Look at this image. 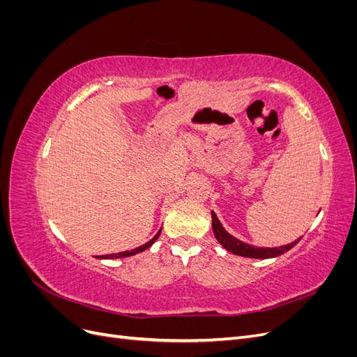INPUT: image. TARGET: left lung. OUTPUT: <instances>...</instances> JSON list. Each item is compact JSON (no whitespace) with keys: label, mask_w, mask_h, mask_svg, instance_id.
I'll return each mask as SVG.
<instances>
[{"label":"left lung","mask_w":357,"mask_h":357,"mask_svg":"<svg viewBox=\"0 0 357 357\" xmlns=\"http://www.w3.org/2000/svg\"><path fill=\"white\" fill-rule=\"evenodd\" d=\"M211 220H213V223H211L213 234L215 236V240H218L223 245V248H226V250L236 255V256L253 257V259L277 257L280 255L289 252L291 247H295L301 241V238H298L295 241H291L290 244H286L282 247H255V245L240 241L238 238H235V236L226 232V229L222 226L220 220L218 219V215H215L214 211H211Z\"/></svg>","instance_id":"1"}]
</instances>
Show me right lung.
Returning a JSON list of instances; mask_svg holds the SVG:
<instances>
[{"label":"right lung","mask_w":357,"mask_h":357,"mask_svg":"<svg viewBox=\"0 0 357 357\" xmlns=\"http://www.w3.org/2000/svg\"><path fill=\"white\" fill-rule=\"evenodd\" d=\"M160 231H162V228L156 232V235H155L153 238L150 240L149 243H146V244H143V245H139V247L134 248V250L121 252V253H113V255H104V256H98V259H117V257H128V256H134V255H137V253H142V252H144V250H146V248H149L150 245H152V244L158 240V236L160 235Z\"/></svg>","instance_id":"add662e5"}]
</instances>
